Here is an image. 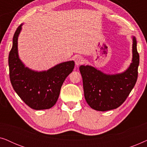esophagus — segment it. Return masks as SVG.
Returning a JSON list of instances; mask_svg holds the SVG:
<instances>
[{
  "mask_svg": "<svg viewBox=\"0 0 147 147\" xmlns=\"http://www.w3.org/2000/svg\"><path fill=\"white\" fill-rule=\"evenodd\" d=\"M83 62H84V59L82 58V57H81V56H78V57L76 58L75 63H76V66H78L79 65H80V64L83 63Z\"/></svg>",
  "mask_w": 147,
  "mask_h": 147,
  "instance_id": "34e87169",
  "label": "esophagus"
}]
</instances>
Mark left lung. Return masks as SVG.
<instances>
[{
  "label": "left lung",
  "mask_w": 147,
  "mask_h": 147,
  "mask_svg": "<svg viewBox=\"0 0 147 147\" xmlns=\"http://www.w3.org/2000/svg\"><path fill=\"white\" fill-rule=\"evenodd\" d=\"M132 39V62L125 71L117 74H106L95 67L80 66L84 97L88 105L98 111L116 109L122 104L133 89L138 77L139 55L136 40Z\"/></svg>",
  "instance_id": "obj_1"
}]
</instances>
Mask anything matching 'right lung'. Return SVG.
Instances as JSON below:
<instances>
[{
  "mask_svg": "<svg viewBox=\"0 0 147 147\" xmlns=\"http://www.w3.org/2000/svg\"><path fill=\"white\" fill-rule=\"evenodd\" d=\"M23 23L16 30L9 55L10 80L14 90L25 103L34 110L49 109L59 98L62 84L73 71L75 63H58L47 70L35 71L26 66L20 59L18 39Z\"/></svg>",
  "mask_w": 147,
  "mask_h": 147,
  "instance_id": "add662e5",
  "label": "right lung"
}]
</instances>
